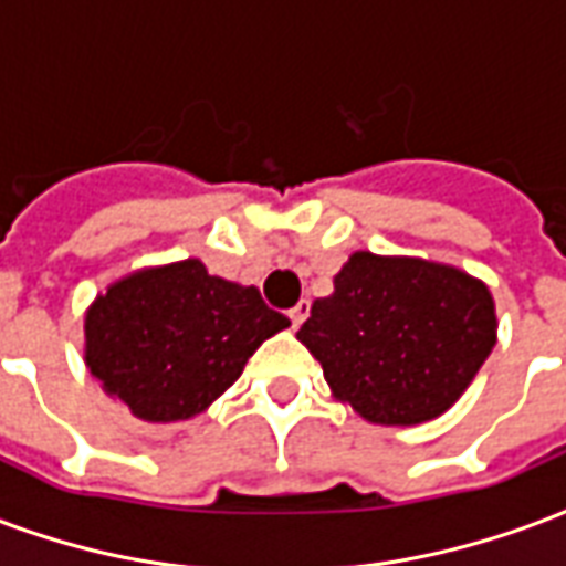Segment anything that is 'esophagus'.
Returning <instances> with one entry per match:
<instances>
[{
  "label": "esophagus",
  "instance_id": "esophagus-1",
  "mask_svg": "<svg viewBox=\"0 0 566 566\" xmlns=\"http://www.w3.org/2000/svg\"><path fill=\"white\" fill-rule=\"evenodd\" d=\"M308 308H312V303H308V300H300V303H296L294 308L287 312V317H291L294 329H296V326H303V321L308 317Z\"/></svg>",
  "mask_w": 566,
  "mask_h": 566
}]
</instances>
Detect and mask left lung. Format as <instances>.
Here are the masks:
<instances>
[{
  "label": "left lung",
  "mask_w": 566,
  "mask_h": 566,
  "mask_svg": "<svg viewBox=\"0 0 566 566\" xmlns=\"http://www.w3.org/2000/svg\"><path fill=\"white\" fill-rule=\"evenodd\" d=\"M296 338L333 399L378 426L450 411L497 342L489 284L453 263L354 251Z\"/></svg>",
  "instance_id": "left-lung-1"
}]
</instances>
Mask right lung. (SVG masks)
<instances>
[{
	"label": "right lung",
	"mask_w": 566,
	"mask_h": 566,
	"mask_svg": "<svg viewBox=\"0 0 566 566\" xmlns=\"http://www.w3.org/2000/svg\"><path fill=\"white\" fill-rule=\"evenodd\" d=\"M291 321L254 284L203 261L144 266L107 284L83 315V363L111 399L146 422L200 417L258 347Z\"/></svg>",
	"instance_id": "right-lung-1"
}]
</instances>
